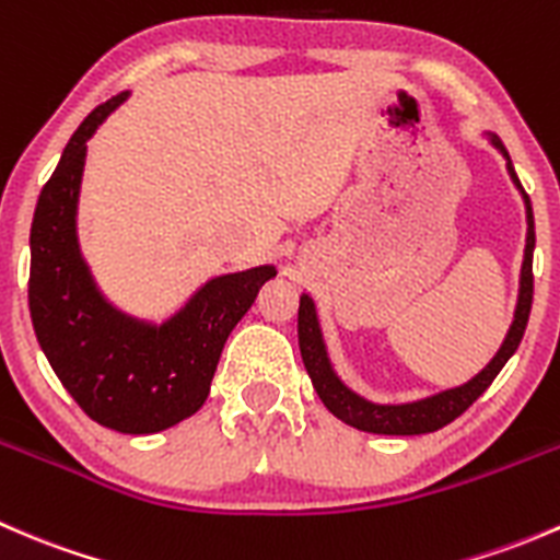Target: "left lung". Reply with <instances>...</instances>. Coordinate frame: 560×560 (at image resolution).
Segmentation results:
<instances>
[{"label": "left lung", "instance_id": "1", "mask_svg": "<svg viewBox=\"0 0 560 560\" xmlns=\"http://www.w3.org/2000/svg\"><path fill=\"white\" fill-rule=\"evenodd\" d=\"M493 143L499 145L501 154L510 160L504 143H501L499 138H493ZM506 167H510V175L515 178V184L521 186L515 167L512 165ZM523 197H525V213H528V241H525L521 301H517L515 322H512L510 336H506L504 347L499 349V354H495V358L490 360L488 369H485L482 374L474 376L468 385L447 389V393L433 395V398L417 400V404H404V406L369 404V400L354 395L349 387H343L341 382H338V376L332 374L330 363H327L325 343H322V336H319V325H316L312 298L308 295L301 298V308H298V343H301L303 365H306L308 376H312V385L316 389V395L322 398V404H325L338 420L369 433H385V436H417V433H431V431H439V428L450 425V422H453L455 417H460L463 411H466L468 406L485 393V389L493 385V380L499 376V371L504 369L506 360H510L512 354H515V349L521 347L525 325H528L530 303H534V244H536L534 211H530V200L525 191Z\"/></svg>", "mask_w": 560, "mask_h": 560}]
</instances>
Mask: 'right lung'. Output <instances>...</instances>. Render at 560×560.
Returning a JSON list of instances; mask_svg holds the SVG:
<instances>
[{"instance_id": "add662e5", "label": "right lung", "mask_w": 560, "mask_h": 560, "mask_svg": "<svg viewBox=\"0 0 560 560\" xmlns=\"http://www.w3.org/2000/svg\"><path fill=\"white\" fill-rule=\"evenodd\" d=\"M124 97L116 94L83 118L39 191L30 238V312L39 347L75 404L100 425L143 436L206 404L224 341L276 268L259 265L208 281L162 327L107 306L78 252L75 206L86 140Z\"/></svg>"}]
</instances>
